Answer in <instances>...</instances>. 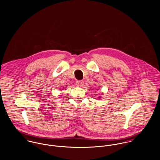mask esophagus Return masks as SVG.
Segmentation results:
<instances>
[{
	"label": "esophagus",
	"instance_id": "1",
	"mask_svg": "<svg viewBox=\"0 0 160 160\" xmlns=\"http://www.w3.org/2000/svg\"><path fill=\"white\" fill-rule=\"evenodd\" d=\"M75 83H76V85H77V87H83L84 82H83V81H82V80H77V81H76Z\"/></svg>",
	"mask_w": 160,
	"mask_h": 160
}]
</instances>
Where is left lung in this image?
Segmentation results:
<instances>
[{
    "label": "left lung",
    "instance_id": "8db88e82",
    "mask_svg": "<svg viewBox=\"0 0 160 160\" xmlns=\"http://www.w3.org/2000/svg\"><path fill=\"white\" fill-rule=\"evenodd\" d=\"M99 98H101V97H100V96H99Z\"/></svg>",
    "mask_w": 160,
    "mask_h": 160
}]
</instances>
